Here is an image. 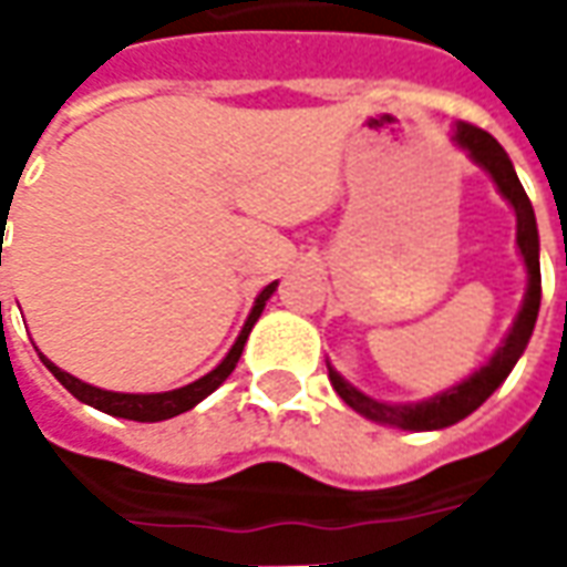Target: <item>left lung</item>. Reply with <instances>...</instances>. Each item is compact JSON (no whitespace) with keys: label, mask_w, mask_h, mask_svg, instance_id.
<instances>
[{"label":"left lung","mask_w":567,"mask_h":567,"mask_svg":"<svg viewBox=\"0 0 567 567\" xmlns=\"http://www.w3.org/2000/svg\"><path fill=\"white\" fill-rule=\"evenodd\" d=\"M452 142H455L480 169H486L488 178L498 187L501 197L511 203L513 215H516V248H519V255H523L528 285H525L523 307L516 312L511 331L501 340V346L492 352V358H488L486 364L476 368L467 380L455 382L446 392L431 394L425 401H413V404L377 401V398H370V394H364L361 389H355L349 380H343V377L328 364L331 385L355 413H361V416L370 419V422L404 427V431H440V427H450L455 425V422H462L464 416H471L476 406L483 404L488 394L495 392L501 382L511 377V370L516 368V361L523 358L525 346L532 340L537 309H540V239H537L535 209H532V203L525 197V187L519 185V175L513 169L507 151L501 148L495 136H488L486 130L474 127V124H455V130H452Z\"/></svg>","instance_id":"left-lung-1"}]
</instances>
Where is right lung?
<instances>
[{
	"label": "right lung",
	"mask_w": 567,
	"mask_h": 567,
	"mask_svg": "<svg viewBox=\"0 0 567 567\" xmlns=\"http://www.w3.org/2000/svg\"><path fill=\"white\" fill-rule=\"evenodd\" d=\"M0 258H2V246H0ZM276 285L279 282H270L258 297H255V307L248 312L246 324H243V331L236 337V343L230 346V352L221 358V364L215 370H209L206 377H199L194 380L190 385H182V389H173V392H154V394H127V392H105V389H96L91 382H81L79 377H72L66 370H60L54 361H48L42 355L44 368L54 373L56 380L63 382V389L72 392L79 398L81 404L93 406V410H100V413H109V416H117V419H133V422H163V419H173L178 413H187V410H194V406L203 401V398H209L218 385H221L230 373H234L236 361L243 355V349H246V340L251 328H255V321L260 319V312L267 307V300L272 297L276 291Z\"/></svg>",
	"instance_id": "add662e5"
}]
</instances>
